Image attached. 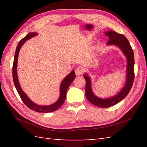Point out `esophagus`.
I'll use <instances>...</instances> for the list:
<instances>
[{"instance_id": "34e87169", "label": "esophagus", "mask_w": 147, "mask_h": 147, "mask_svg": "<svg viewBox=\"0 0 147 147\" xmlns=\"http://www.w3.org/2000/svg\"><path fill=\"white\" fill-rule=\"evenodd\" d=\"M83 73V70H82V69H81V68H79V67H78V68H76V69H75V73H76V74L77 76H78V75H80V74Z\"/></svg>"}]
</instances>
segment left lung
I'll return each mask as SVG.
<instances>
[{
    "label": "left lung",
    "mask_w": 147,
    "mask_h": 147,
    "mask_svg": "<svg viewBox=\"0 0 147 147\" xmlns=\"http://www.w3.org/2000/svg\"><path fill=\"white\" fill-rule=\"evenodd\" d=\"M104 34L109 38L107 45H115L121 50L122 53L126 56L127 60L126 65V75L125 84L121 90L111 97L102 98L96 96L92 90L91 80L88 73L84 74L86 80V96L88 100L94 105L100 107L101 108H108L115 105L127 96L132 87L134 80V55L132 48L129 41L123 34H118L113 30L106 32Z\"/></svg>",
    "instance_id": "obj_1"
}]
</instances>
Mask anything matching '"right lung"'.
<instances>
[{"label": "right lung", "instance_id": "1", "mask_svg": "<svg viewBox=\"0 0 147 147\" xmlns=\"http://www.w3.org/2000/svg\"><path fill=\"white\" fill-rule=\"evenodd\" d=\"M38 35L36 32H30L26 36L24 37V38L21 39V41L19 42L18 45H17L16 51V53H15L14 56V60H13V69H12V74H13V80L14 85L16 86V88L17 89V92L19 94L20 97L22 99L23 102L26 104V106H28L30 109H32L35 111L39 113H49L53 112L58 109L59 107L61 106L62 104L65 100L66 98V93L67 91V89L69 88V86L73 82V80L75 79V73L74 71L73 70L70 73H69L67 76H66L63 80H62L61 83L60 84V93H59V96L58 99V100L55 102L54 104H51V105L48 106H41L38 105V104L32 101L30 99L28 98V96L24 93V92L23 91V89L21 88L20 86L18 76H17V60H18V56L19 53V51L21 49V47L23 45L24 43H25L26 41L28 40L33 37L36 36Z\"/></svg>", "mask_w": 147, "mask_h": 147}]
</instances>
